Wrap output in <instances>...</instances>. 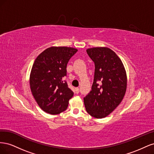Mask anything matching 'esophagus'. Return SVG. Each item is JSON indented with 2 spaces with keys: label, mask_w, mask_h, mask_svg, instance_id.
<instances>
[{
  "label": "esophagus",
  "mask_w": 154,
  "mask_h": 154,
  "mask_svg": "<svg viewBox=\"0 0 154 154\" xmlns=\"http://www.w3.org/2000/svg\"><path fill=\"white\" fill-rule=\"evenodd\" d=\"M79 92H80V88H79L78 87L75 88V92L76 93V94H78Z\"/></svg>",
  "instance_id": "esophagus-1"
}]
</instances>
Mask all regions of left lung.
<instances>
[{"instance_id":"obj_1","label":"left lung","mask_w":154,"mask_h":154,"mask_svg":"<svg viewBox=\"0 0 154 154\" xmlns=\"http://www.w3.org/2000/svg\"><path fill=\"white\" fill-rule=\"evenodd\" d=\"M87 53L94 63L91 92L83 98L87 112L103 118L122 102L127 89V74L122 60L108 48H93Z\"/></svg>"}]
</instances>
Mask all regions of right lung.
Instances as JSON below:
<instances>
[{
  "label": "right lung",
  "mask_w": 154,
  "mask_h": 154,
  "mask_svg": "<svg viewBox=\"0 0 154 154\" xmlns=\"http://www.w3.org/2000/svg\"><path fill=\"white\" fill-rule=\"evenodd\" d=\"M76 49L51 47L40 53L32 65L29 83L32 94L45 112L58 114L66 110L74 92L63 80L67 65Z\"/></svg>",
  "instance_id": "right-lung-1"
}]
</instances>
